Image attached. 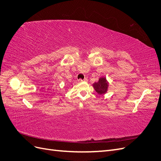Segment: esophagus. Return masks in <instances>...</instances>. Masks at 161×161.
Listing matches in <instances>:
<instances>
[{"instance_id":"esophagus-1","label":"esophagus","mask_w":161,"mask_h":161,"mask_svg":"<svg viewBox=\"0 0 161 161\" xmlns=\"http://www.w3.org/2000/svg\"><path fill=\"white\" fill-rule=\"evenodd\" d=\"M78 81H79V82H83V81H88V79H87V78H85V79H83V80L79 79V80H78Z\"/></svg>"}]
</instances>
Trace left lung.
Here are the masks:
<instances>
[{"label": "left lung", "mask_w": 161, "mask_h": 161, "mask_svg": "<svg viewBox=\"0 0 161 161\" xmlns=\"http://www.w3.org/2000/svg\"><path fill=\"white\" fill-rule=\"evenodd\" d=\"M109 82L107 80L106 77L102 76L99 79V80L92 84L94 89L99 95H103L108 91Z\"/></svg>", "instance_id": "1"}]
</instances>
